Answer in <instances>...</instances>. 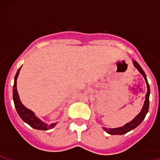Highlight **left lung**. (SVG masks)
<instances>
[{
  "label": "left lung",
  "mask_w": 160,
  "mask_h": 160,
  "mask_svg": "<svg viewBox=\"0 0 160 160\" xmlns=\"http://www.w3.org/2000/svg\"><path fill=\"white\" fill-rule=\"evenodd\" d=\"M133 64L134 67L139 70V73H141L142 76H143L144 79L146 80V83H147V93L146 94V100L145 102H144L143 107H142V110H141L140 112L133 119L132 121L127 123L126 125H124L123 127H118V128H106V127H103V129L106 131L107 132H108L109 134L110 135H123V134L127 133V132H129L132 129H135L136 127H137L139 124L142 122V121L144 120L145 118L146 115L148 112V110H149V93H150V90H149V83H148L147 79V76H146L145 73H144L143 70L141 68V67L139 66V63H137L136 60H133Z\"/></svg>",
  "instance_id": "1"
}]
</instances>
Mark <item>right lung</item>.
Instances as JSON below:
<instances>
[{
	"label": "right lung",
	"instance_id": "1",
	"mask_svg": "<svg viewBox=\"0 0 160 160\" xmlns=\"http://www.w3.org/2000/svg\"><path fill=\"white\" fill-rule=\"evenodd\" d=\"M21 67L18 69V72H17L16 75L14 77V83H13V102H14L15 108H16L17 112H18V115L20 116L22 120L24 121L25 122L30 125L32 128L40 129V130H48V129H50L54 127L56 125L57 122L55 123H52L50 125H48V124L44 123L42 122L40 119L38 117H35L34 113L32 112L31 110H28V108L23 105L22 102H21L19 98V95H18V90H17V79H18V74L20 73V70H21Z\"/></svg>",
	"mask_w": 160,
	"mask_h": 160
}]
</instances>
